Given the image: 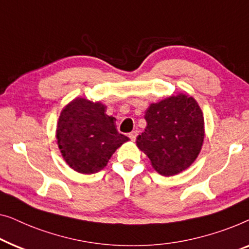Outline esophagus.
Segmentation results:
<instances>
[{"mask_svg":"<svg viewBox=\"0 0 249 249\" xmlns=\"http://www.w3.org/2000/svg\"><path fill=\"white\" fill-rule=\"evenodd\" d=\"M136 136H138V131H132V132L128 134V138L131 139L132 141H135Z\"/></svg>","mask_w":249,"mask_h":249,"instance_id":"34e87169","label":"esophagus"}]
</instances>
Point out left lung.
<instances>
[{
  "label": "left lung",
  "mask_w": 249,
  "mask_h": 249,
  "mask_svg": "<svg viewBox=\"0 0 249 249\" xmlns=\"http://www.w3.org/2000/svg\"><path fill=\"white\" fill-rule=\"evenodd\" d=\"M144 118L146 127L136 139V145L155 170L174 176L187 169L204 141V117L197 101L186 93L170 96L150 105Z\"/></svg>",
  "instance_id": "1"
}]
</instances>
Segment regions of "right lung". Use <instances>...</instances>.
I'll return each instance as SVG.
<instances>
[{
  "mask_svg": "<svg viewBox=\"0 0 249 249\" xmlns=\"http://www.w3.org/2000/svg\"><path fill=\"white\" fill-rule=\"evenodd\" d=\"M100 101L78 97L58 117L56 139L63 159L80 174H94L107 166L114 152L128 141L118 133L116 118L105 113Z\"/></svg>",
  "mask_w": 249,
  "mask_h": 249,
  "instance_id": "add662e5",
  "label": "right lung"
}]
</instances>
